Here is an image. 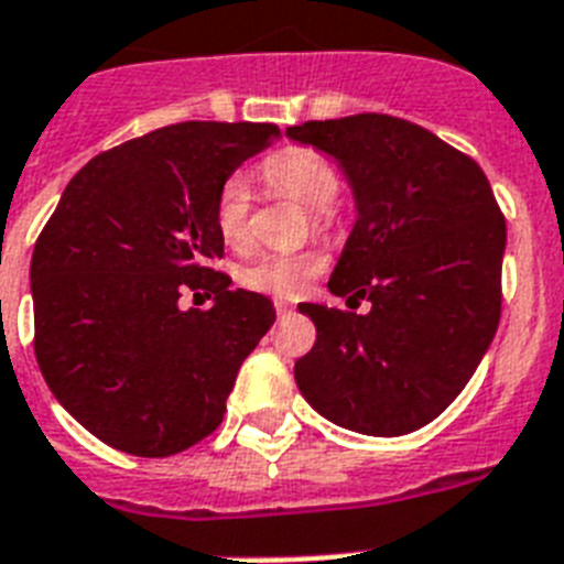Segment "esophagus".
<instances>
[{"label":"esophagus","mask_w":564,"mask_h":564,"mask_svg":"<svg viewBox=\"0 0 564 564\" xmlns=\"http://www.w3.org/2000/svg\"><path fill=\"white\" fill-rule=\"evenodd\" d=\"M273 305H276L279 317H291V314H294V305L285 303V300H276V303H273Z\"/></svg>","instance_id":"1"}]
</instances>
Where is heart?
<instances>
[{"label":"heart","instance_id":"1","mask_svg":"<svg viewBox=\"0 0 564 564\" xmlns=\"http://www.w3.org/2000/svg\"><path fill=\"white\" fill-rule=\"evenodd\" d=\"M261 180L273 192L311 209V220L317 229H328L335 224V197L340 177L332 160H326L319 151H311V148L279 151L261 165ZM250 204H253L250 183L241 174H232L220 183L212 220H215V232L227 247H241L247 241ZM317 270L319 259L314 253H268L238 270V279L241 285L259 294L294 296L308 285Z\"/></svg>","mask_w":564,"mask_h":564}]
</instances>
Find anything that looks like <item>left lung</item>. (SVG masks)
<instances>
[{"label":"left lung","instance_id":"left-lung-1","mask_svg":"<svg viewBox=\"0 0 564 564\" xmlns=\"http://www.w3.org/2000/svg\"><path fill=\"white\" fill-rule=\"evenodd\" d=\"M285 137L332 156L352 188L328 291L369 303L300 305L317 340L294 364L296 387L346 431L410 434L460 395L498 332L507 224L492 186L475 160L393 116L305 121Z\"/></svg>","mask_w":564,"mask_h":564}]
</instances>
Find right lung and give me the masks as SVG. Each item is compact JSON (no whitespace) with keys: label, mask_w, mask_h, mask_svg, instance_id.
I'll return each mask as SVG.
<instances>
[{"label":"right lung","mask_w":564,"mask_h":564,"mask_svg":"<svg viewBox=\"0 0 564 564\" xmlns=\"http://www.w3.org/2000/svg\"><path fill=\"white\" fill-rule=\"evenodd\" d=\"M279 137L183 121L104 151L63 188L31 256L34 352L54 399L101 443L169 457L220 425L276 311L212 268L224 256L212 212L220 183ZM186 290L210 308L180 310Z\"/></svg>","instance_id":"obj_1"}]
</instances>
